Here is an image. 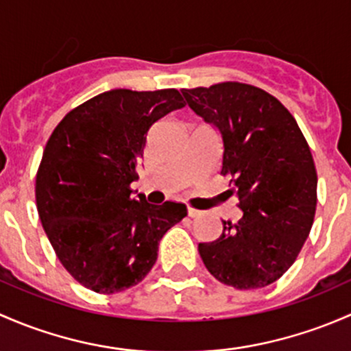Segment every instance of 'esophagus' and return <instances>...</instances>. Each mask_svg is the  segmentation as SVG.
<instances>
[{
  "label": "esophagus",
  "mask_w": 351,
  "mask_h": 351,
  "mask_svg": "<svg viewBox=\"0 0 351 351\" xmlns=\"http://www.w3.org/2000/svg\"><path fill=\"white\" fill-rule=\"evenodd\" d=\"M187 215H189L191 218H197V216H201V211H199V209L187 208Z\"/></svg>",
  "instance_id": "esophagus-1"
}]
</instances>
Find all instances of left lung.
Masks as SVG:
<instances>
[{"label": "left lung", "instance_id": "left-lung-1", "mask_svg": "<svg viewBox=\"0 0 351 351\" xmlns=\"http://www.w3.org/2000/svg\"><path fill=\"white\" fill-rule=\"evenodd\" d=\"M191 110L219 130L221 174L243 211L197 250L219 282L240 291L276 282L295 262L316 213L317 176L309 145L287 108L243 82L182 89Z\"/></svg>", "mask_w": 351, "mask_h": 351}]
</instances>
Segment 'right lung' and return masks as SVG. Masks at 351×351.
<instances>
[{"label":"right lung","mask_w":351,"mask_h":351,"mask_svg":"<svg viewBox=\"0 0 351 351\" xmlns=\"http://www.w3.org/2000/svg\"><path fill=\"white\" fill-rule=\"evenodd\" d=\"M184 106L177 89H111L69 111L50 135L35 182L38 216L84 287L114 294L142 282L158 241L187 215L182 202L155 206L130 187L150 126Z\"/></svg>","instance_id":"obj_1"}]
</instances>
